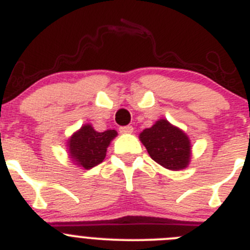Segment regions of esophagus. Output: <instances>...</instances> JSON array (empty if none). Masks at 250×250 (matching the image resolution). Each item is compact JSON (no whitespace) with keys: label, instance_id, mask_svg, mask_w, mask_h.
<instances>
[{"label":"esophagus","instance_id":"34e87169","mask_svg":"<svg viewBox=\"0 0 250 250\" xmlns=\"http://www.w3.org/2000/svg\"><path fill=\"white\" fill-rule=\"evenodd\" d=\"M120 132L123 134H130L133 132V127L132 125H125V127H121Z\"/></svg>","mask_w":250,"mask_h":250}]
</instances>
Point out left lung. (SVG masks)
<instances>
[{"mask_svg": "<svg viewBox=\"0 0 250 250\" xmlns=\"http://www.w3.org/2000/svg\"><path fill=\"white\" fill-rule=\"evenodd\" d=\"M139 139L150 158L169 170L188 167L192 158V145L184 130L161 118L139 134Z\"/></svg>", "mask_w": 250, "mask_h": 250, "instance_id": "1", "label": "left lung"}]
</instances>
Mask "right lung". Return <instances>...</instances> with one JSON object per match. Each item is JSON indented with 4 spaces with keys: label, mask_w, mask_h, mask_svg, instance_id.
<instances>
[{
    "label": "right lung",
    "mask_w": 250,
    "mask_h": 250,
    "mask_svg": "<svg viewBox=\"0 0 250 250\" xmlns=\"http://www.w3.org/2000/svg\"><path fill=\"white\" fill-rule=\"evenodd\" d=\"M116 129L97 132L92 125L86 123L67 139L68 156L77 167L91 169L102 163L107 148L117 137Z\"/></svg>",
    "instance_id": "add662e5"
}]
</instances>
